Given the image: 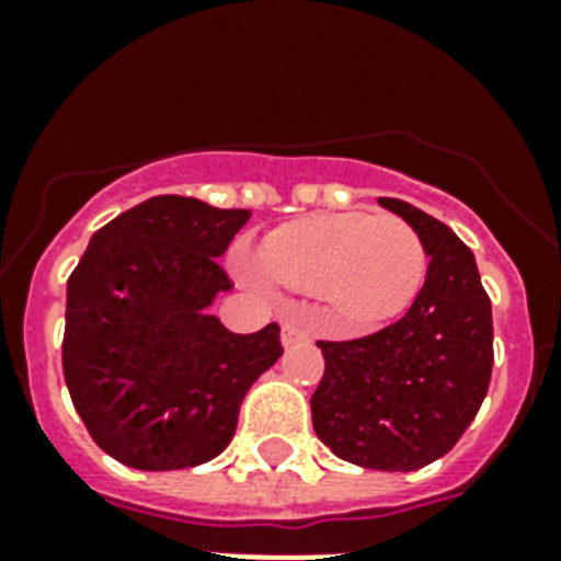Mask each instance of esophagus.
Masks as SVG:
<instances>
[{
	"mask_svg": "<svg viewBox=\"0 0 561 561\" xmlns=\"http://www.w3.org/2000/svg\"><path fill=\"white\" fill-rule=\"evenodd\" d=\"M311 341V334L299 320H288V323L282 325V346L290 350V346H302V343Z\"/></svg>",
	"mask_w": 561,
	"mask_h": 561,
	"instance_id": "34e87169",
	"label": "esophagus"
}]
</instances>
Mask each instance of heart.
I'll return each mask as SVG.
<instances>
[{
    "instance_id": "heart-1",
    "label": "heart",
    "mask_w": 561,
    "mask_h": 561,
    "mask_svg": "<svg viewBox=\"0 0 561 561\" xmlns=\"http://www.w3.org/2000/svg\"><path fill=\"white\" fill-rule=\"evenodd\" d=\"M262 259L282 285L323 294L350 329H373L408 311L427 273L416 229L373 211L294 220L267 236Z\"/></svg>"
}]
</instances>
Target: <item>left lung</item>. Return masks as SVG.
Here are the masks:
<instances>
[{
  "label": "left lung",
  "mask_w": 561,
  "mask_h": 561,
  "mask_svg": "<svg viewBox=\"0 0 561 561\" xmlns=\"http://www.w3.org/2000/svg\"><path fill=\"white\" fill-rule=\"evenodd\" d=\"M425 244V285L408 314L358 341H320L314 434L341 460L416 471L448 454L478 416L492 378V302L469 247L416 206L378 197Z\"/></svg>",
  "instance_id": "8db88e82"
}]
</instances>
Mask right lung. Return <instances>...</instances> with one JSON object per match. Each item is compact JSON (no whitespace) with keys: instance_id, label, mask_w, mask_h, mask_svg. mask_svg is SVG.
Instances as JSON below:
<instances>
[{"instance_id":"1","label":"right lung","mask_w":561,"mask_h":561,"mask_svg":"<svg viewBox=\"0 0 561 561\" xmlns=\"http://www.w3.org/2000/svg\"><path fill=\"white\" fill-rule=\"evenodd\" d=\"M247 209L160 194L92 236L66 285L64 375L101 451L171 471L218 457L247 390L282 355L279 325L236 334L206 308Z\"/></svg>"}]
</instances>
